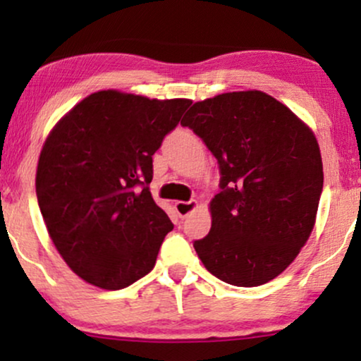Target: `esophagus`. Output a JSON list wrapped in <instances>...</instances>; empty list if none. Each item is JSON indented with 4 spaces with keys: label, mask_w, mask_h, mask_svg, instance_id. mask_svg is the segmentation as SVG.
Instances as JSON below:
<instances>
[{
    "label": "esophagus",
    "mask_w": 361,
    "mask_h": 361,
    "mask_svg": "<svg viewBox=\"0 0 361 361\" xmlns=\"http://www.w3.org/2000/svg\"><path fill=\"white\" fill-rule=\"evenodd\" d=\"M198 209V202L197 200H190V202H176L175 204V210L180 217H186L188 214H192L193 210Z\"/></svg>",
    "instance_id": "obj_1"
}]
</instances>
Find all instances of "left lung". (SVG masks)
Instances as JSON below:
<instances>
[{
    "instance_id": "1",
    "label": "left lung",
    "mask_w": 361,
    "mask_h": 361,
    "mask_svg": "<svg viewBox=\"0 0 361 361\" xmlns=\"http://www.w3.org/2000/svg\"><path fill=\"white\" fill-rule=\"evenodd\" d=\"M181 126L202 137L222 175L210 233L193 244L198 258L235 287L276 279L316 224L324 175L312 128L258 90L193 103Z\"/></svg>"
}]
</instances>
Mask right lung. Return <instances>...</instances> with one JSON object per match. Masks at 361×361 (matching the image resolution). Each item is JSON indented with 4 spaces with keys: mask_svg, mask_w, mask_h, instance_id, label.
<instances>
[{
    "mask_svg": "<svg viewBox=\"0 0 361 361\" xmlns=\"http://www.w3.org/2000/svg\"><path fill=\"white\" fill-rule=\"evenodd\" d=\"M190 103L102 90L49 132L37 200L54 246L86 283L120 290L154 268L173 224L149 192L152 154Z\"/></svg>",
    "mask_w": 361,
    "mask_h": 361,
    "instance_id": "add662e5",
    "label": "right lung"
}]
</instances>
